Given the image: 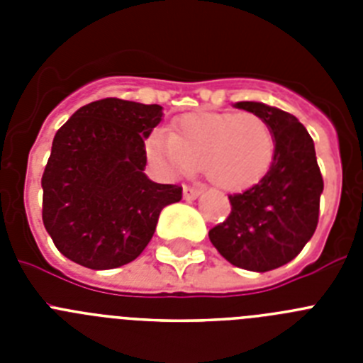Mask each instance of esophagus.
<instances>
[{"label": "esophagus", "instance_id": "1", "mask_svg": "<svg viewBox=\"0 0 363 363\" xmlns=\"http://www.w3.org/2000/svg\"><path fill=\"white\" fill-rule=\"evenodd\" d=\"M200 196V191L194 187H184V198L185 200H196Z\"/></svg>", "mask_w": 363, "mask_h": 363}]
</instances>
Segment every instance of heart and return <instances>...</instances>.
I'll return each mask as SVG.
<instances>
[{
  "label": "heart",
  "mask_w": 363,
  "mask_h": 363,
  "mask_svg": "<svg viewBox=\"0 0 363 363\" xmlns=\"http://www.w3.org/2000/svg\"><path fill=\"white\" fill-rule=\"evenodd\" d=\"M145 150L169 174H191L201 167L211 184L234 192L264 178L274 156V136L252 112H192L172 123V133L152 130Z\"/></svg>",
  "instance_id": "b5f03b06"
}]
</instances>
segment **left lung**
Returning <instances> with one entry per match:
<instances>
[{
	"instance_id": "1",
	"label": "left lung",
	"mask_w": 363,
	"mask_h": 363,
	"mask_svg": "<svg viewBox=\"0 0 363 363\" xmlns=\"http://www.w3.org/2000/svg\"><path fill=\"white\" fill-rule=\"evenodd\" d=\"M236 107L267 121L274 156L258 184L229 196L230 214L209 240L229 264L265 272L289 264L313 238L323 179L313 138L293 114L258 101Z\"/></svg>"
}]
</instances>
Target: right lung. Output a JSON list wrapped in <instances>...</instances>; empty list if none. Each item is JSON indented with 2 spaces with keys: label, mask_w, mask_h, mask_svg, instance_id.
Returning <instances> with one entry per match:
<instances>
[{
  "label": "right lung",
  "mask_w": 363,
  "mask_h": 363,
  "mask_svg": "<svg viewBox=\"0 0 363 363\" xmlns=\"http://www.w3.org/2000/svg\"><path fill=\"white\" fill-rule=\"evenodd\" d=\"M160 105L105 98L83 105L57 130L45 167L43 225L57 251L83 267L129 264L152 238L160 213L182 200L179 185L147 178L145 138Z\"/></svg>",
  "instance_id": "obj_1"
}]
</instances>
